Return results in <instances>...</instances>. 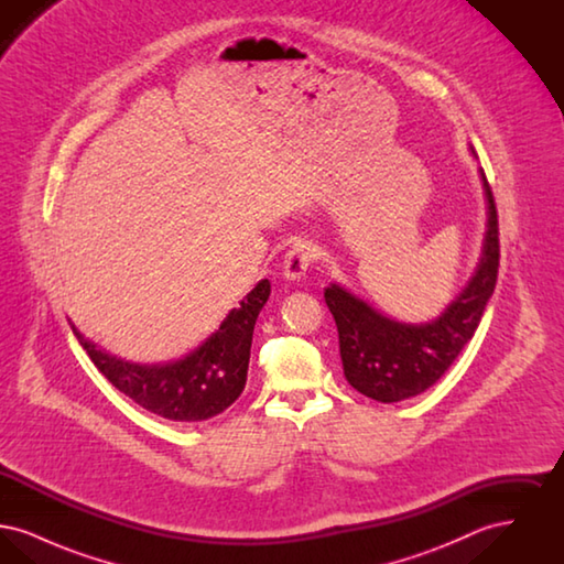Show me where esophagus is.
I'll return each mask as SVG.
<instances>
[{
  "mask_svg": "<svg viewBox=\"0 0 564 564\" xmlns=\"http://www.w3.org/2000/svg\"><path fill=\"white\" fill-rule=\"evenodd\" d=\"M313 258H315V245L311 241H304V239H297L290 247V251L285 253V260H283V274H285V279L300 281L306 274Z\"/></svg>",
  "mask_w": 564,
  "mask_h": 564,
  "instance_id": "34e87169",
  "label": "esophagus"
}]
</instances>
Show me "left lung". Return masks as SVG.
Here are the masks:
<instances>
[{
  "label": "left lung",
  "instance_id": "left-lung-1",
  "mask_svg": "<svg viewBox=\"0 0 564 564\" xmlns=\"http://www.w3.org/2000/svg\"><path fill=\"white\" fill-rule=\"evenodd\" d=\"M471 154L476 156L474 148ZM480 175L488 207L482 256L467 285L440 317L419 325L395 322L336 283L325 288V304L338 327L345 376L366 398L393 403L427 391L478 329L499 272L497 207L482 169Z\"/></svg>",
  "mask_w": 564,
  "mask_h": 564
}]
</instances>
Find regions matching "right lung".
I'll return each instance as SVG.
<instances>
[{"instance_id":"obj_1","label":"right lung","mask_w":564,"mask_h":564,"mask_svg":"<svg viewBox=\"0 0 564 564\" xmlns=\"http://www.w3.org/2000/svg\"><path fill=\"white\" fill-rule=\"evenodd\" d=\"M269 295V279H262L200 347L169 364L118 359L84 338L74 323L72 329L97 370L118 391L162 419L196 423L239 400L247 382L253 327Z\"/></svg>"}]
</instances>
